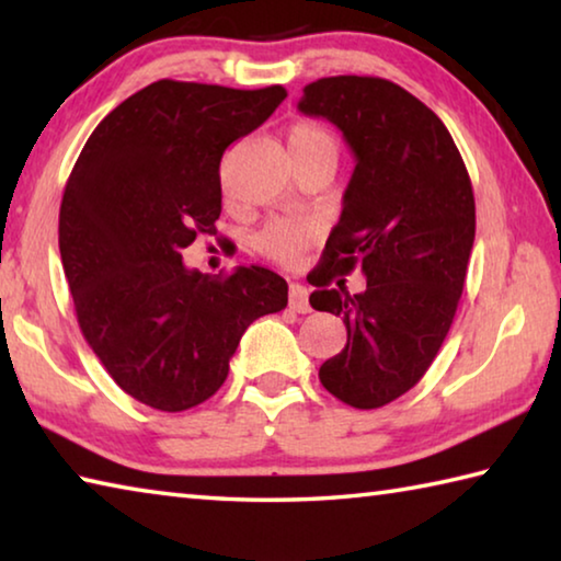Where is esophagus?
Here are the masks:
<instances>
[{"label": "esophagus", "mask_w": 561, "mask_h": 561, "mask_svg": "<svg viewBox=\"0 0 561 561\" xmlns=\"http://www.w3.org/2000/svg\"><path fill=\"white\" fill-rule=\"evenodd\" d=\"M289 307L297 311V314H309L311 307H309V291H307V287H301V284H291V289H289Z\"/></svg>", "instance_id": "obj_1"}]
</instances>
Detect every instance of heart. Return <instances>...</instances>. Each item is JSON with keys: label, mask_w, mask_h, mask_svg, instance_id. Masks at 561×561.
<instances>
[{"label": "heart", "mask_w": 561, "mask_h": 561, "mask_svg": "<svg viewBox=\"0 0 561 561\" xmlns=\"http://www.w3.org/2000/svg\"><path fill=\"white\" fill-rule=\"evenodd\" d=\"M287 146L294 163H311V160H329L336 165L341 146L339 138L321 123L299 121L287 130ZM319 227L309 220H274L254 237V247L264 257L282 264L297 262L299 254L317 242Z\"/></svg>", "instance_id": "obj_1"}]
</instances>
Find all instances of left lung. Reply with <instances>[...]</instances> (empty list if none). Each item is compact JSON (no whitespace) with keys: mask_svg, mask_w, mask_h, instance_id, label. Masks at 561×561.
I'll return each instance as SVG.
<instances>
[{"mask_svg":"<svg viewBox=\"0 0 561 561\" xmlns=\"http://www.w3.org/2000/svg\"><path fill=\"white\" fill-rule=\"evenodd\" d=\"M299 111L334 123L356 158L311 282V307L346 324L319 381L346 405L381 408L421 381L450 331L474 242L470 175L443 121L393 81L329 76L304 87ZM356 266L364 293L328 287Z\"/></svg>","mask_w":561,"mask_h":561,"instance_id":"8db88e82","label":"left lung"}]
</instances>
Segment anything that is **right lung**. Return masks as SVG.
<instances>
[{"label":"right lung","mask_w":561,"mask_h":561,"mask_svg":"<svg viewBox=\"0 0 561 561\" xmlns=\"http://www.w3.org/2000/svg\"><path fill=\"white\" fill-rule=\"evenodd\" d=\"M287 99L156 81L103 118L64 190L59 250L81 334L123 391L180 413L217 393L254 319L287 307L267 267L187 270L185 247L215 234L220 160Z\"/></svg>","instance_id":"right-lung-1"}]
</instances>
